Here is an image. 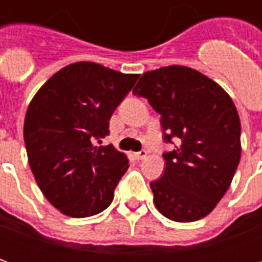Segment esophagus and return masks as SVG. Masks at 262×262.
Instances as JSON below:
<instances>
[{
	"label": "esophagus",
	"mask_w": 262,
	"mask_h": 262,
	"mask_svg": "<svg viewBox=\"0 0 262 262\" xmlns=\"http://www.w3.org/2000/svg\"><path fill=\"white\" fill-rule=\"evenodd\" d=\"M146 157H147V151H146V150H142V151L135 153V159L136 160H144Z\"/></svg>",
	"instance_id": "obj_1"
}]
</instances>
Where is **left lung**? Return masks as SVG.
<instances>
[{
  "label": "left lung",
  "instance_id": "1",
  "mask_svg": "<svg viewBox=\"0 0 262 262\" xmlns=\"http://www.w3.org/2000/svg\"><path fill=\"white\" fill-rule=\"evenodd\" d=\"M160 114L165 170L150 182L154 205L174 222H195L214 209L242 156L240 118L229 94L196 70L168 66L147 71L133 88Z\"/></svg>",
  "mask_w": 262,
  "mask_h": 262
}]
</instances>
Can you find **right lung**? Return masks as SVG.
Returning <instances> with one entry per match:
<instances>
[{
  "label": "right lung",
  "instance_id": "add662e5",
  "mask_svg": "<svg viewBox=\"0 0 262 262\" xmlns=\"http://www.w3.org/2000/svg\"><path fill=\"white\" fill-rule=\"evenodd\" d=\"M139 74L78 61L50 77L28 106L24 125L29 165L49 202L71 217L102 212L127 170L112 144L109 119Z\"/></svg>",
  "mask_w": 262,
  "mask_h": 262
}]
</instances>
